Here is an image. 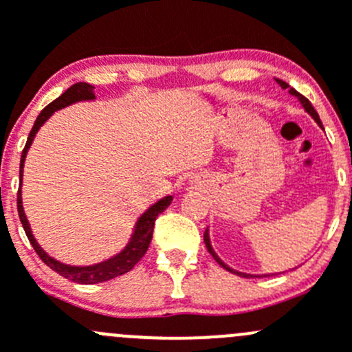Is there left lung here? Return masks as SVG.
<instances>
[{
	"label": "left lung",
	"instance_id": "1",
	"mask_svg": "<svg viewBox=\"0 0 352 352\" xmlns=\"http://www.w3.org/2000/svg\"><path fill=\"white\" fill-rule=\"evenodd\" d=\"M276 81H278V85H279V87H281V88H285V90H287V91H289V94H291V95H294V97H296V98H298V100H300V102H301V105H303V107H305V110H307V112H308V113H310V116H311V117H314V119H315V122H317V124H318V126H320V127H322V120H320V117H318L317 110H315V109H314V105H311V104H310V100H308V98H305V97H303V95H301V94H298V91H296V90H294V88H291V87H289V85H287V83H286V81H283V80H276ZM204 243H206V248H208V252H209V254H211V255H212V257H214V261H216V262H218V264H219V265H221V267H223V269H226V271H230V272H235V274L242 276V278H250V276H252V274H245V272H239V271H235V269L228 267V265H226V264H225V262H223V261H221V258H219V257H218V255H216V252H214V250H212V247H211V240H209V232H208V230H206V232H204Z\"/></svg>",
	"mask_w": 352,
	"mask_h": 352
}]
</instances>
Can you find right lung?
Segmentation results:
<instances>
[{"mask_svg":"<svg viewBox=\"0 0 352 352\" xmlns=\"http://www.w3.org/2000/svg\"><path fill=\"white\" fill-rule=\"evenodd\" d=\"M95 94H94V87L88 83H74L73 87H69L61 97L56 98L54 102L47 105L38 117L35 119L34 127H32L30 134H28V140L27 144H25L23 151H22V160H20V189H22V175H23V163H25V156H27L28 148H30L32 141H34L35 134L37 131L41 129L42 124L59 109H65L67 105L74 104V102H81V100H94ZM19 189V196H16V208H19V216H20V221H22V226L25 230V235H27L28 242L32 243L34 250L37 252L38 257L42 258L45 265L56 271L58 274H61L63 278L69 279V281L78 283V285H97V283H104L109 281V279L117 278V276H122L126 272H129L138 262L143 258V255L146 254L148 247H150L151 242V236H153V228H155V221L158 218V214H162L166 208L170 206L172 202V196H166L163 199H160L158 202H155L151 208L146 209L143 216L138 219L136 226H134V233L131 236L129 243L124 247V250L120 254L113 255L110 257L109 261L100 262V264H95V265H87V267H76V265H66L63 262L56 261L52 258L51 255L45 254L44 250L41 248V245L37 243V240L34 239L32 235V230L30 225L27 221V216L23 212V204H22V190Z\"/></svg>","mask_w":352,"mask_h":352,"instance_id":"add662e5","label":"right lung"}]
</instances>
